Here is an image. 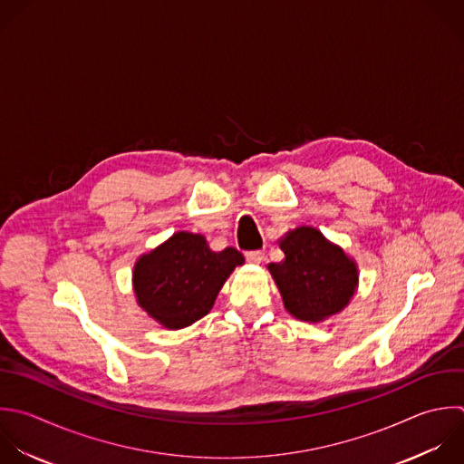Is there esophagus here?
<instances>
[{"mask_svg":"<svg viewBox=\"0 0 464 464\" xmlns=\"http://www.w3.org/2000/svg\"><path fill=\"white\" fill-rule=\"evenodd\" d=\"M245 257H246V261L248 263H261L263 259H265V252L263 250H248V252H245Z\"/></svg>","mask_w":464,"mask_h":464,"instance_id":"1","label":"esophagus"}]
</instances>
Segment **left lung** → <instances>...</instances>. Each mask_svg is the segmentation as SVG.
<instances>
[{
  "instance_id": "left-lung-1",
  "label": "left lung",
  "mask_w": 464,
  "mask_h": 464,
  "mask_svg": "<svg viewBox=\"0 0 464 464\" xmlns=\"http://www.w3.org/2000/svg\"><path fill=\"white\" fill-rule=\"evenodd\" d=\"M279 246L285 259L270 263L268 268L285 308L294 317L317 323L348 304L357 285V270L339 246L310 227L288 232Z\"/></svg>"
}]
</instances>
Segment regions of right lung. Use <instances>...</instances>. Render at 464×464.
<instances>
[{"label": "right lung", "instance_id": "1", "mask_svg": "<svg viewBox=\"0 0 464 464\" xmlns=\"http://www.w3.org/2000/svg\"><path fill=\"white\" fill-rule=\"evenodd\" d=\"M243 261L232 246L212 252L203 236L178 232L136 263L138 303L163 326L185 328L208 314L223 283Z\"/></svg>", "mask_w": 464, "mask_h": 464}]
</instances>
